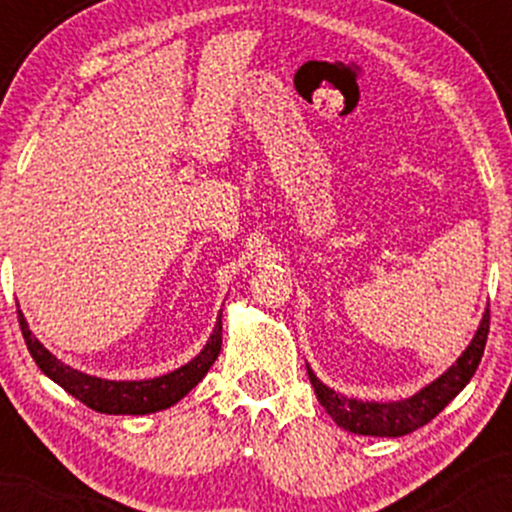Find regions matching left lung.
<instances>
[{
    "label": "left lung",
    "mask_w": 512,
    "mask_h": 512,
    "mask_svg": "<svg viewBox=\"0 0 512 512\" xmlns=\"http://www.w3.org/2000/svg\"><path fill=\"white\" fill-rule=\"evenodd\" d=\"M489 320L491 313L486 310L472 344L462 351V356L438 380H433L424 390L416 392L414 397L402 399V402H363V399H351L334 392L325 383H320L317 375L308 368V378L310 385L315 387L317 402L325 407L327 414L344 431L358 433V436H407V433L436 419L440 411L460 395L462 387L472 380V375L477 373L481 356H484L486 337H489Z\"/></svg>",
    "instance_id": "left-lung-1"
}]
</instances>
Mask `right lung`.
I'll use <instances>...</instances> for the list:
<instances>
[{
	"label": "right lung",
	"instance_id": "obj_1",
	"mask_svg": "<svg viewBox=\"0 0 512 512\" xmlns=\"http://www.w3.org/2000/svg\"><path fill=\"white\" fill-rule=\"evenodd\" d=\"M21 334L26 339L28 351L38 368L55 380L57 385L64 387L69 395L84 402L88 409L101 411V414H154V411L168 409L178 404L187 392L195 387L199 380L207 375V370L214 366L221 351V317L211 332L207 346L192 358L190 363L180 366L173 373L161 375L151 380H103L96 375H86L72 366H64L60 358H55L45 349L33 332L28 330V322L19 310Z\"/></svg>",
	"mask_w": 512,
	"mask_h": 512
}]
</instances>
